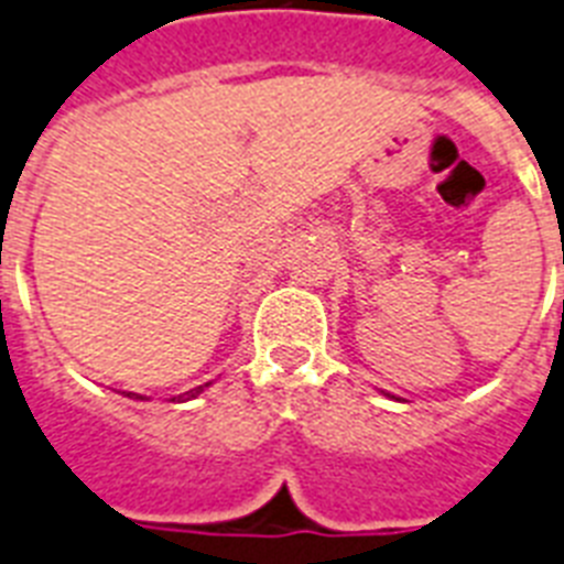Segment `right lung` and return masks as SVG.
Listing matches in <instances>:
<instances>
[{
    "label": "right lung",
    "mask_w": 564,
    "mask_h": 564,
    "mask_svg": "<svg viewBox=\"0 0 564 564\" xmlns=\"http://www.w3.org/2000/svg\"><path fill=\"white\" fill-rule=\"evenodd\" d=\"M204 387H209V384H204ZM204 387H195V390H188L186 395H197V393H200V390H204ZM130 395H137V393H130ZM137 399H142V395H137Z\"/></svg>",
    "instance_id": "1"
}]
</instances>
